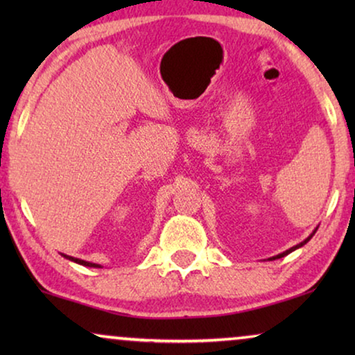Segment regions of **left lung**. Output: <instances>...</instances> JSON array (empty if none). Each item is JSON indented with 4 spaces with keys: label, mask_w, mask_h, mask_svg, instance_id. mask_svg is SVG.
<instances>
[{
    "label": "left lung",
    "mask_w": 355,
    "mask_h": 355,
    "mask_svg": "<svg viewBox=\"0 0 355 355\" xmlns=\"http://www.w3.org/2000/svg\"><path fill=\"white\" fill-rule=\"evenodd\" d=\"M315 232H317V231H313V232H312V234H310V236L307 237V239H305L304 242H300V244H297V245H295V247H291V249H289V250H286V252H283V254H279V255H276V257H273V260H275V259H281V257L288 255V254H291V252H293V250H295V249H299V247H302L304 244H307V242H309V241H310V239H312V237H313V234H315Z\"/></svg>",
    "instance_id": "obj_1"
}]
</instances>
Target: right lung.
I'll return each instance as SVG.
<instances>
[{
	"mask_svg": "<svg viewBox=\"0 0 355 355\" xmlns=\"http://www.w3.org/2000/svg\"><path fill=\"white\" fill-rule=\"evenodd\" d=\"M64 257H66V259L72 260V261H76V263H79V265H84V266H98V265H95V263H90V261H85V260L74 259V257H69V255H64Z\"/></svg>",
	"mask_w": 355,
	"mask_h": 355,
	"instance_id": "right-lung-1",
	"label": "right lung"
}]
</instances>
